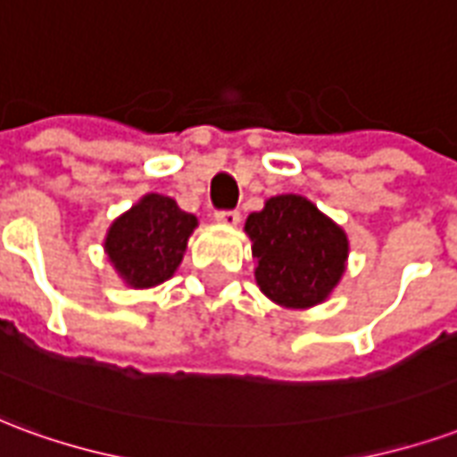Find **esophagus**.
Segmentation results:
<instances>
[{
	"instance_id": "obj_1",
	"label": "esophagus",
	"mask_w": 457,
	"mask_h": 457,
	"mask_svg": "<svg viewBox=\"0 0 457 457\" xmlns=\"http://www.w3.org/2000/svg\"><path fill=\"white\" fill-rule=\"evenodd\" d=\"M215 220H218L220 225L235 228V225L239 222V212L237 210H218V212H215Z\"/></svg>"
}]
</instances>
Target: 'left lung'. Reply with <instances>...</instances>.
<instances>
[{
	"mask_svg": "<svg viewBox=\"0 0 457 457\" xmlns=\"http://www.w3.org/2000/svg\"><path fill=\"white\" fill-rule=\"evenodd\" d=\"M245 229L257 257L259 288L281 306H316L343 277L347 237L311 200L269 198Z\"/></svg>",
	"mask_w": 457,
	"mask_h": 457,
	"instance_id": "left-lung-1",
	"label": "left lung"
}]
</instances>
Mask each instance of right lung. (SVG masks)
I'll return each mask as SVG.
<instances>
[{"mask_svg":"<svg viewBox=\"0 0 457 457\" xmlns=\"http://www.w3.org/2000/svg\"><path fill=\"white\" fill-rule=\"evenodd\" d=\"M195 225V215L180 210L176 200L151 193L114 220L104 249L129 287H156L176 271Z\"/></svg>","mask_w":457,"mask_h":457,"instance_id":"add662e5","label":"right lung"}]
</instances>
